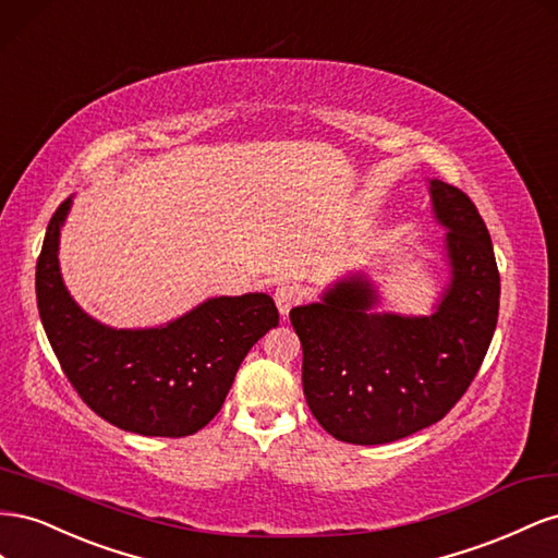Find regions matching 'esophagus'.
Segmentation results:
<instances>
[{
    "mask_svg": "<svg viewBox=\"0 0 558 558\" xmlns=\"http://www.w3.org/2000/svg\"><path fill=\"white\" fill-rule=\"evenodd\" d=\"M274 299H276L278 311L282 315H288L292 311V306H296L301 301V292H299V288H294V284H280Z\"/></svg>",
    "mask_w": 558,
    "mask_h": 558,
    "instance_id": "1",
    "label": "esophagus"
}]
</instances>
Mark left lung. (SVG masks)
Here are the masks:
<instances>
[{
	"label": "left lung",
	"mask_w": 558,
	"mask_h": 558,
	"mask_svg": "<svg viewBox=\"0 0 558 558\" xmlns=\"http://www.w3.org/2000/svg\"><path fill=\"white\" fill-rule=\"evenodd\" d=\"M449 282L429 315L378 313L367 274L339 278L290 311L304 348L306 402L333 439L388 444L441 421L480 372L498 323L500 274L482 215L463 191L429 180Z\"/></svg>",
	"instance_id": "obj_1"
}]
</instances>
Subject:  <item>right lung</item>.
<instances>
[{"mask_svg": "<svg viewBox=\"0 0 558 558\" xmlns=\"http://www.w3.org/2000/svg\"><path fill=\"white\" fill-rule=\"evenodd\" d=\"M60 203L37 259V306L46 337L78 397L107 423L145 437H186L225 404L241 362L278 325L264 292L213 296L174 320L117 329L90 317L60 276Z\"/></svg>", "mask_w": 558, "mask_h": 558, "instance_id": "add662e5", "label": "right lung"}]
</instances>
